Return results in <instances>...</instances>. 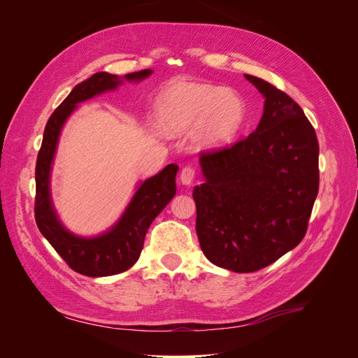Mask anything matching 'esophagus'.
I'll list each match as a JSON object with an SVG mask.
<instances>
[{"instance_id": "34e87169", "label": "esophagus", "mask_w": 358, "mask_h": 358, "mask_svg": "<svg viewBox=\"0 0 358 358\" xmlns=\"http://www.w3.org/2000/svg\"><path fill=\"white\" fill-rule=\"evenodd\" d=\"M194 178H196V169L191 167V166H187V167L182 169V171H180V182L183 183V185H191Z\"/></svg>"}]
</instances>
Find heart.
Listing matches in <instances>:
<instances>
[{"mask_svg":"<svg viewBox=\"0 0 358 358\" xmlns=\"http://www.w3.org/2000/svg\"><path fill=\"white\" fill-rule=\"evenodd\" d=\"M157 112L166 128L176 133L197 128L209 145L230 143L246 121V106L239 94L187 80L173 82L159 94Z\"/></svg>","mask_w":358,"mask_h":358,"instance_id":"b5f03b06","label":"heart"}]
</instances>
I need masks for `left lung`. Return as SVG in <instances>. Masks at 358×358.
<instances>
[{
    "label": "left lung",
    "instance_id": "left-lung-1",
    "mask_svg": "<svg viewBox=\"0 0 358 358\" xmlns=\"http://www.w3.org/2000/svg\"><path fill=\"white\" fill-rule=\"evenodd\" d=\"M245 78L266 99L262 121L237 143L201 152L204 183L192 192L203 254L237 273L267 267L303 241L320 185L318 138L301 107Z\"/></svg>",
    "mask_w": 358,
    "mask_h": 358
}]
</instances>
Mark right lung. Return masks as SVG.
Segmentation results:
<instances>
[{
  "label": "right lung",
  "mask_w": 358,
  "mask_h": 358,
  "mask_svg": "<svg viewBox=\"0 0 358 358\" xmlns=\"http://www.w3.org/2000/svg\"><path fill=\"white\" fill-rule=\"evenodd\" d=\"M152 70L125 74L128 82L146 79ZM119 76L100 71L76 85L69 96L49 117L36 164V222L40 233L74 272L100 278L122 273L138 259L143 249L149 225L176 194V173L179 167L169 164L158 175L140 183L119 221L95 237H80L64 227L53 209L50 199V170L58 145L61 128L79 103L106 91L116 90L124 82Z\"/></svg>",
  "instance_id": "add662e5"
}]
</instances>
